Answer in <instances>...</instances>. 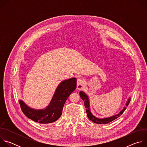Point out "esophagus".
I'll list each match as a JSON object with an SVG mask.
<instances>
[{
    "mask_svg": "<svg viewBox=\"0 0 147 147\" xmlns=\"http://www.w3.org/2000/svg\"><path fill=\"white\" fill-rule=\"evenodd\" d=\"M84 80L82 78H79L77 81V88L78 90L81 89L84 85Z\"/></svg>",
    "mask_w": 147,
    "mask_h": 147,
    "instance_id": "obj_1",
    "label": "esophagus"
}]
</instances>
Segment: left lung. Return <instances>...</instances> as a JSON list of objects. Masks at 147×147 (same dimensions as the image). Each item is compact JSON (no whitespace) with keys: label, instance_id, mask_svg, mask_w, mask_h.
<instances>
[{"label":"left lung","instance_id":"obj_1","mask_svg":"<svg viewBox=\"0 0 147 147\" xmlns=\"http://www.w3.org/2000/svg\"><path fill=\"white\" fill-rule=\"evenodd\" d=\"M80 96H81V99L83 100H84V106H85V107L86 108V112H87V116H88V119L90 120H91L92 121H93L94 123H96V124H102L108 123H109V122H111V121L116 119L117 117H119L121 115L123 114L124 111L125 110V109H126V108L124 107L123 108V109L121 111H120V112L119 114H117V115H116L115 116H111V117H107V118L99 119V118H97L95 116H94L91 113V112L90 111V102H89V99H88V96L84 92H82V91H80ZM130 98L128 99V101L126 103V106L129 105V104L130 103Z\"/></svg>","mask_w":147,"mask_h":147}]
</instances>
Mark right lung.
Returning a JSON list of instances; mask_svg holds the SVG:
<instances>
[{
  "label": "right lung",
  "mask_w": 147,
  "mask_h": 147,
  "mask_svg": "<svg viewBox=\"0 0 147 147\" xmlns=\"http://www.w3.org/2000/svg\"><path fill=\"white\" fill-rule=\"evenodd\" d=\"M76 78L62 81L56 88L49 105L45 109L35 110L30 108L23 101L20 100L21 109L28 118L35 122L41 124L53 123L61 116L65 103L70 94L76 89Z\"/></svg>",
  "instance_id": "add662e5"
}]
</instances>
